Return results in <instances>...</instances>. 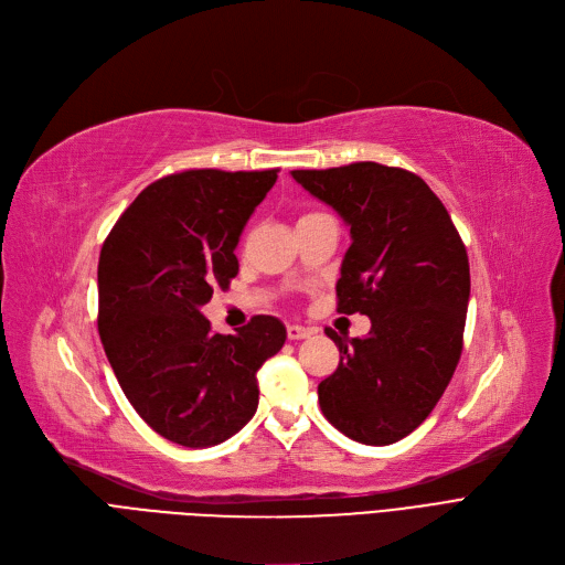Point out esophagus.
<instances>
[{
  "instance_id": "34e87169",
  "label": "esophagus",
  "mask_w": 565,
  "mask_h": 565,
  "mask_svg": "<svg viewBox=\"0 0 565 565\" xmlns=\"http://www.w3.org/2000/svg\"><path fill=\"white\" fill-rule=\"evenodd\" d=\"M286 334H288V339H290V341H300V339L311 337V334H313V330L302 328V324H288V328H286Z\"/></svg>"
}]
</instances>
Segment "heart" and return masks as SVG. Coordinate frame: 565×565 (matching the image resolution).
Wrapping results in <instances>:
<instances>
[{
	"label": "heart",
	"instance_id": "1",
	"mask_svg": "<svg viewBox=\"0 0 565 565\" xmlns=\"http://www.w3.org/2000/svg\"><path fill=\"white\" fill-rule=\"evenodd\" d=\"M318 215H320V213H309V215H305L302 220H309V217H318Z\"/></svg>",
	"mask_w": 565,
	"mask_h": 565
}]
</instances>
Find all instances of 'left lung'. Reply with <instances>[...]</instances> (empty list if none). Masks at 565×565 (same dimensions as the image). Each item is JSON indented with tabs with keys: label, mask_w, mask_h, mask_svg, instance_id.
I'll use <instances>...</instances> for the list:
<instances>
[{
	"label": "left lung",
	"mask_w": 565,
	"mask_h": 565,
	"mask_svg": "<svg viewBox=\"0 0 565 565\" xmlns=\"http://www.w3.org/2000/svg\"><path fill=\"white\" fill-rule=\"evenodd\" d=\"M290 175L350 226L337 311L371 318L364 339L324 330L341 362L318 384L320 409L350 439L387 447L426 422L454 377L469 302L467 249L417 173L354 162Z\"/></svg>",
	"instance_id": "obj_1"
}]
</instances>
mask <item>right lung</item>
Here are the masks:
<instances>
[{
    "mask_svg": "<svg viewBox=\"0 0 565 565\" xmlns=\"http://www.w3.org/2000/svg\"><path fill=\"white\" fill-rule=\"evenodd\" d=\"M279 169H190L148 185L118 217L98 260V332L139 417L190 449L215 447L258 407L256 371L286 341L254 316L213 334L201 307L237 275L241 233Z\"/></svg>",
    "mask_w": 565,
    "mask_h": 565,
    "instance_id": "add662e5",
    "label": "right lung"
}]
</instances>
